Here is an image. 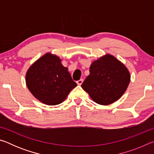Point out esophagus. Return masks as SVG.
I'll return each instance as SVG.
<instances>
[{
	"instance_id": "1",
	"label": "esophagus",
	"mask_w": 154,
	"mask_h": 154,
	"mask_svg": "<svg viewBox=\"0 0 154 154\" xmlns=\"http://www.w3.org/2000/svg\"><path fill=\"white\" fill-rule=\"evenodd\" d=\"M83 79H79V80H78L77 82V85H81L83 83Z\"/></svg>"
}]
</instances>
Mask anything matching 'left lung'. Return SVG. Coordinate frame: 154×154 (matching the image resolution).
<instances>
[{
  "label": "left lung",
  "mask_w": 154,
  "mask_h": 154,
  "mask_svg": "<svg viewBox=\"0 0 154 154\" xmlns=\"http://www.w3.org/2000/svg\"><path fill=\"white\" fill-rule=\"evenodd\" d=\"M130 82L127 67L115 56L106 54L91 64L90 75L82 87L95 103L108 105L122 97Z\"/></svg>",
  "instance_id": "obj_1"
}]
</instances>
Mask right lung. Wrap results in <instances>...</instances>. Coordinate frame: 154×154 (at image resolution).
<instances>
[{"label":"right lung","mask_w":154,"mask_h":154,"mask_svg":"<svg viewBox=\"0 0 154 154\" xmlns=\"http://www.w3.org/2000/svg\"><path fill=\"white\" fill-rule=\"evenodd\" d=\"M61 61L58 56L48 52L34 62L26 74L28 90L37 100L47 105L62 103L77 86L68 68Z\"/></svg>","instance_id":"add662e5"}]
</instances>
